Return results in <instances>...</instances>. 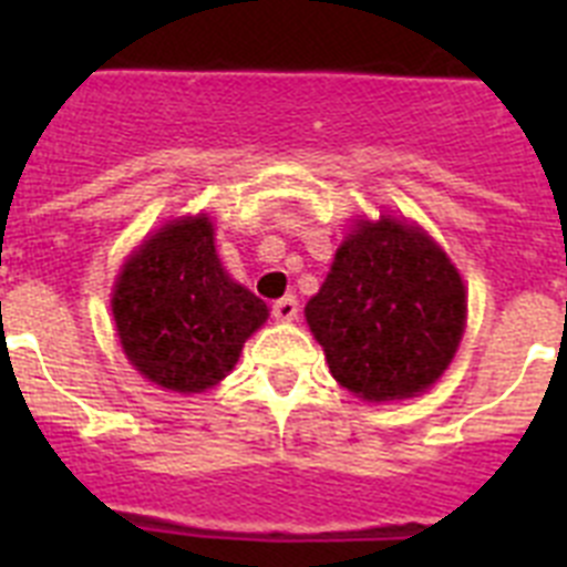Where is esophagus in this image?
Instances as JSON below:
<instances>
[{
  "mask_svg": "<svg viewBox=\"0 0 567 567\" xmlns=\"http://www.w3.org/2000/svg\"><path fill=\"white\" fill-rule=\"evenodd\" d=\"M272 315L278 320H295L298 318V298L295 295H287L272 303Z\"/></svg>",
  "mask_w": 567,
  "mask_h": 567,
  "instance_id": "obj_1",
  "label": "esophagus"
}]
</instances>
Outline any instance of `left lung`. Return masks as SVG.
Masks as SVG:
<instances>
[{
  "mask_svg": "<svg viewBox=\"0 0 567 567\" xmlns=\"http://www.w3.org/2000/svg\"><path fill=\"white\" fill-rule=\"evenodd\" d=\"M332 378L363 400L423 392L452 363L465 287L443 249L394 218L360 221L307 303Z\"/></svg>",
  "mask_w": 567,
  "mask_h": 567,
  "instance_id": "left-lung-1",
  "label": "left lung"
}]
</instances>
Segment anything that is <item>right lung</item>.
<instances>
[{"mask_svg":"<svg viewBox=\"0 0 567 567\" xmlns=\"http://www.w3.org/2000/svg\"><path fill=\"white\" fill-rule=\"evenodd\" d=\"M267 315V303L221 269L207 215L144 240L113 289L124 354L173 392H204L227 378Z\"/></svg>","mask_w":567,"mask_h":567,"instance_id":"add662e5","label":"right lung"}]
</instances>
